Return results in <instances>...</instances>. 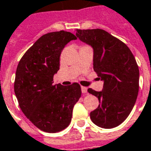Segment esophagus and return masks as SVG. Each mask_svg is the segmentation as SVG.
Returning <instances> with one entry per match:
<instances>
[{"label": "esophagus", "mask_w": 151, "mask_h": 151, "mask_svg": "<svg viewBox=\"0 0 151 151\" xmlns=\"http://www.w3.org/2000/svg\"><path fill=\"white\" fill-rule=\"evenodd\" d=\"M81 88H82V94H84V95L87 94V88H86V87H85V86H82Z\"/></svg>", "instance_id": "34e87169"}]
</instances>
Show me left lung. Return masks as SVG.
Masks as SVG:
<instances>
[{
	"label": "left lung",
	"mask_w": 151,
	"mask_h": 151,
	"mask_svg": "<svg viewBox=\"0 0 151 151\" xmlns=\"http://www.w3.org/2000/svg\"><path fill=\"white\" fill-rule=\"evenodd\" d=\"M76 35L94 49L93 65L104 81L102 91L89 88L99 101L91 112L97 126L112 129L124 122L135 104L139 90V69L126 44L104 30L77 29Z\"/></svg>",
	"instance_id": "8db88e82"
}]
</instances>
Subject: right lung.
<instances>
[{
    "label": "right lung",
    "mask_w": 151,
    "mask_h": 151,
    "mask_svg": "<svg viewBox=\"0 0 151 151\" xmlns=\"http://www.w3.org/2000/svg\"><path fill=\"white\" fill-rule=\"evenodd\" d=\"M77 37L65 31L42 35L18 63L14 92L22 111L31 123L47 133L69 126L73 108L82 95L78 83L53 85L60 69V56L67 43Z\"/></svg>",
    "instance_id": "right-lung-1"
}]
</instances>
